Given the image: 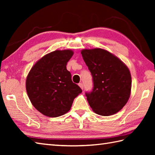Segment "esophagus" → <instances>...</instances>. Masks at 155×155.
Returning a JSON list of instances; mask_svg holds the SVG:
<instances>
[{
    "label": "esophagus",
    "instance_id": "34e87169",
    "mask_svg": "<svg viewBox=\"0 0 155 155\" xmlns=\"http://www.w3.org/2000/svg\"><path fill=\"white\" fill-rule=\"evenodd\" d=\"M78 86H79L81 88H82V89H83V83H80L79 84H78Z\"/></svg>",
    "mask_w": 155,
    "mask_h": 155
}]
</instances>
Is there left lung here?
<instances>
[{
	"label": "left lung",
	"instance_id": "obj_1",
	"mask_svg": "<svg viewBox=\"0 0 155 155\" xmlns=\"http://www.w3.org/2000/svg\"><path fill=\"white\" fill-rule=\"evenodd\" d=\"M81 54L93 76V89L85 93L90 107L101 116L118 113L130 95L129 69L116 56L104 49H83Z\"/></svg>",
	"mask_w": 155,
	"mask_h": 155
}]
</instances>
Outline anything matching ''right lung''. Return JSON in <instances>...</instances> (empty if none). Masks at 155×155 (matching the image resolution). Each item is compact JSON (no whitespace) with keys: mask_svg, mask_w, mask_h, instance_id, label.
Wrapping results in <instances>:
<instances>
[{"mask_svg":"<svg viewBox=\"0 0 155 155\" xmlns=\"http://www.w3.org/2000/svg\"><path fill=\"white\" fill-rule=\"evenodd\" d=\"M74 52L57 50L45 55L31 69L26 89L32 104L42 114L57 117L70 110L74 98L82 93L67 69Z\"/></svg>","mask_w":155,"mask_h":155,"instance_id":"add662e5","label":"right lung"}]
</instances>
